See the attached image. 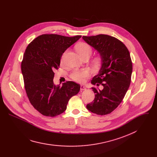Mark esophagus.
Segmentation results:
<instances>
[{"label": "esophagus", "instance_id": "esophagus-1", "mask_svg": "<svg viewBox=\"0 0 157 157\" xmlns=\"http://www.w3.org/2000/svg\"><path fill=\"white\" fill-rule=\"evenodd\" d=\"M80 89H81V91H84V90H86V87L85 86H81Z\"/></svg>", "mask_w": 157, "mask_h": 157}]
</instances>
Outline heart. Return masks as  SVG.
Here are the masks:
<instances>
[{
	"mask_svg": "<svg viewBox=\"0 0 157 157\" xmlns=\"http://www.w3.org/2000/svg\"><path fill=\"white\" fill-rule=\"evenodd\" d=\"M76 49L79 55L82 58L84 57L90 56L93 53V48L90 44L86 42H81L76 46ZM96 61H98L99 58H96ZM63 61V58L62 60ZM90 76V72L87 70H75L73 71L70 75V78L76 82L82 83L85 81L86 79Z\"/></svg>",
	"mask_w": 157,
	"mask_h": 157,
	"instance_id": "1",
	"label": "heart"
}]
</instances>
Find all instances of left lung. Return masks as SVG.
Returning <instances> with one entry per match:
<instances>
[{"label":"left lung","instance_id":"obj_1","mask_svg":"<svg viewBox=\"0 0 157 157\" xmlns=\"http://www.w3.org/2000/svg\"><path fill=\"white\" fill-rule=\"evenodd\" d=\"M82 38L99 53L102 61L101 68L91 83L102 85L103 89L91 87L95 98L86 107L98 115H107L121 103L129 87L132 73L130 53L121 41L110 35L83 36Z\"/></svg>","mask_w":157,"mask_h":157}]
</instances>
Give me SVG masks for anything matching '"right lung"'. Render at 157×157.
<instances>
[{
    "label": "right lung",
    "mask_w": 157,
    "mask_h": 157,
    "mask_svg": "<svg viewBox=\"0 0 157 157\" xmlns=\"http://www.w3.org/2000/svg\"><path fill=\"white\" fill-rule=\"evenodd\" d=\"M81 37L43 34L25 50L21 64L25 91L31 104L43 116L55 117L64 113L70 98L80 90V85L73 81L55 86L53 78L63 53Z\"/></svg>",
    "instance_id": "add662e5"
}]
</instances>
